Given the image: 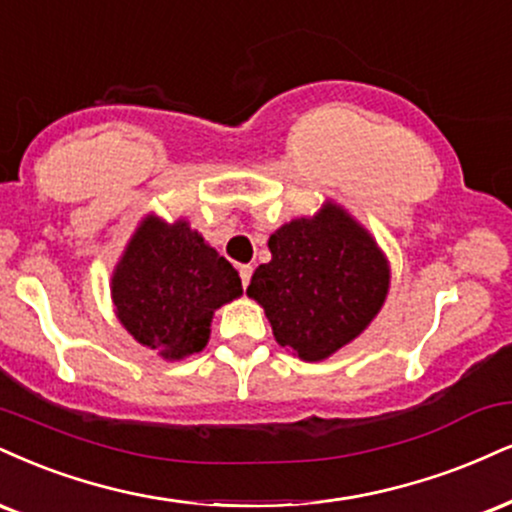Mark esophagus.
<instances>
[{"mask_svg": "<svg viewBox=\"0 0 512 512\" xmlns=\"http://www.w3.org/2000/svg\"><path fill=\"white\" fill-rule=\"evenodd\" d=\"M238 274H240V281H243V286H248L250 276H252V267H250V264H240Z\"/></svg>", "mask_w": 512, "mask_h": 512, "instance_id": "obj_1", "label": "esophagus"}]
</instances>
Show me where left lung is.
I'll return each mask as SVG.
<instances>
[{
    "label": "left lung",
    "instance_id": "obj_1",
    "mask_svg": "<svg viewBox=\"0 0 512 512\" xmlns=\"http://www.w3.org/2000/svg\"><path fill=\"white\" fill-rule=\"evenodd\" d=\"M272 260L252 274L248 298L279 346L319 362L353 343L386 303L391 264L377 238L346 207L326 200L269 236Z\"/></svg>",
    "mask_w": 512,
    "mask_h": 512
}]
</instances>
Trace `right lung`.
<instances>
[{"label": "right lung", "mask_w": 512, "mask_h": 512, "mask_svg": "<svg viewBox=\"0 0 512 512\" xmlns=\"http://www.w3.org/2000/svg\"><path fill=\"white\" fill-rule=\"evenodd\" d=\"M114 315L140 346L176 362L200 353L214 312L243 295L240 276L188 219L150 212L128 238L112 281Z\"/></svg>", "instance_id": "add662e5"}]
</instances>
